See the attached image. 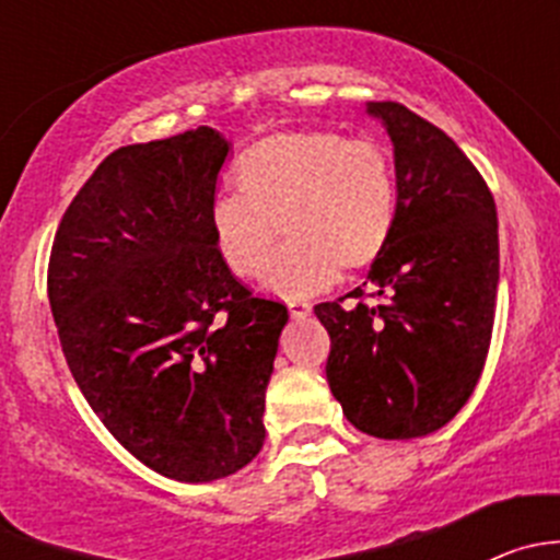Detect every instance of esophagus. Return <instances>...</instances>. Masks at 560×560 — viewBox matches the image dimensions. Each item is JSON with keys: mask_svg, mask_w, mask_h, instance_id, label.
I'll return each instance as SVG.
<instances>
[{"mask_svg": "<svg viewBox=\"0 0 560 560\" xmlns=\"http://www.w3.org/2000/svg\"><path fill=\"white\" fill-rule=\"evenodd\" d=\"M287 308H290L292 319H306V316H312V303L308 301H290Z\"/></svg>", "mask_w": 560, "mask_h": 560, "instance_id": "esophagus-1", "label": "esophagus"}]
</instances>
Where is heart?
<instances>
[{"mask_svg":"<svg viewBox=\"0 0 560 560\" xmlns=\"http://www.w3.org/2000/svg\"><path fill=\"white\" fill-rule=\"evenodd\" d=\"M238 195L211 202L208 230L238 279L262 270L276 224L290 238L262 287L279 298L327 290L341 268L363 270L385 254L398 217L393 162L376 143L327 129H290L254 143L235 162Z\"/></svg>","mask_w":560,"mask_h":560,"instance_id":"1","label":"heart"}]
</instances>
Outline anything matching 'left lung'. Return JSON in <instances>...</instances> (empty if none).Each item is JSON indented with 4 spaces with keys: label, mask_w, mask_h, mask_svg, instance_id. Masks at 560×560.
Instances as JSON below:
<instances>
[{
    "label": "left lung",
    "mask_w": 560,
    "mask_h": 560,
    "mask_svg": "<svg viewBox=\"0 0 560 560\" xmlns=\"http://www.w3.org/2000/svg\"><path fill=\"white\" fill-rule=\"evenodd\" d=\"M393 140L398 217L371 265V298L319 303L327 385L358 431L417 439L447 425L477 387L493 332L499 219L453 138L398 103H365ZM363 287L352 298H363Z\"/></svg>",
    "instance_id": "left-lung-1"
}]
</instances>
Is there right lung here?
I'll return each mask as SVG.
<instances>
[{
    "mask_svg": "<svg viewBox=\"0 0 560 560\" xmlns=\"http://www.w3.org/2000/svg\"><path fill=\"white\" fill-rule=\"evenodd\" d=\"M228 154L211 127L116 149L50 248L48 301L72 380L124 450L178 482L230 477L262 450L290 319L213 248L208 211Z\"/></svg>",
    "mask_w": 560,
    "mask_h": 560,
    "instance_id": "add662e5",
    "label": "right lung"
}]
</instances>
